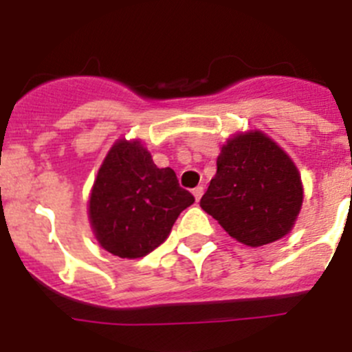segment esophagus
Instances as JSON below:
<instances>
[{"mask_svg": "<svg viewBox=\"0 0 352 352\" xmlns=\"http://www.w3.org/2000/svg\"><path fill=\"white\" fill-rule=\"evenodd\" d=\"M203 192H204L203 186H197V187H194V189H192V194H194V197H196V201L201 199V196H203Z\"/></svg>", "mask_w": 352, "mask_h": 352, "instance_id": "34e87169", "label": "esophagus"}]
</instances>
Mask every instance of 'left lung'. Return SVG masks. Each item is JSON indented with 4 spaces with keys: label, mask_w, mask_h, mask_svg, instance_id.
<instances>
[{
    "label": "left lung",
    "mask_w": 352,
    "mask_h": 352,
    "mask_svg": "<svg viewBox=\"0 0 352 352\" xmlns=\"http://www.w3.org/2000/svg\"><path fill=\"white\" fill-rule=\"evenodd\" d=\"M201 208L230 237L251 248L278 241L294 227L302 182L292 160L263 132L237 134L217 160Z\"/></svg>",
    "instance_id": "left-lung-1"
}]
</instances>
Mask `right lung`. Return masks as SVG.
Segmentation results:
<instances>
[{
    "instance_id": "obj_1",
    "label": "right lung",
    "mask_w": 352,
    "mask_h": 352,
    "mask_svg": "<svg viewBox=\"0 0 352 352\" xmlns=\"http://www.w3.org/2000/svg\"><path fill=\"white\" fill-rule=\"evenodd\" d=\"M194 203L172 168H158L139 141L120 139L108 151L89 197V220L101 248L118 258H142L168 237Z\"/></svg>"
}]
</instances>
